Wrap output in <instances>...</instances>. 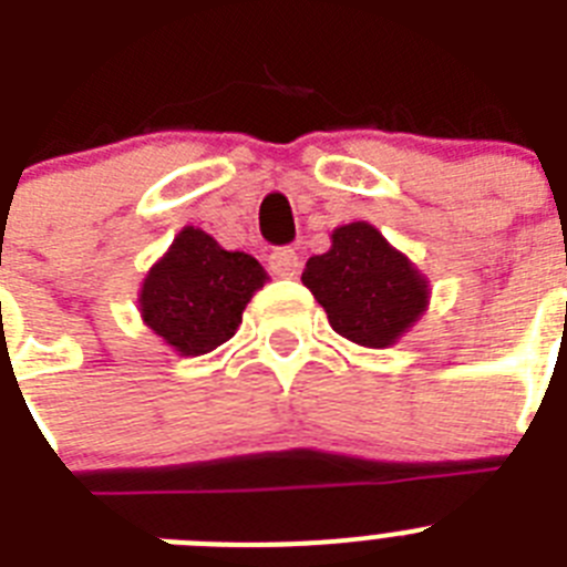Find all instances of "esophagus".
Returning a JSON list of instances; mask_svg holds the SVG:
<instances>
[{"label": "esophagus", "mask_w": 567, "mask_h": 567, "mask_svg": "<svg viewBox=\"0 0 567 567\" xmlns=\"http://www.w3.org/2000/svg\"><path fill=\"white\" fill-rule=\"evenodd\" d=\"M269 269L278 278H295L300 272V255L292 247H278L269 255Z\"/></svg>", "instance_id": "1"}]
</instances>
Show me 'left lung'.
<instances>
[{"instance_id": "left-lung-1", "label": "left lung", "mask_w": 567, "mask_h": 567, "mask_svg": "<svg viewBox=\"0 0 567 567\" xmlns=\"http://www.w3.org/2000/svg\"><path fill=\"white\" fill-rule=\"evenodd\" d=\"M338 334L369 349L398 343L429 307V280L372 224L332 233V249L312 255L300 275Z\"/></svg>"}]
</instances>
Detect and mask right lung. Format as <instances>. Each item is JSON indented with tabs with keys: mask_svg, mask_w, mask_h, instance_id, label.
<instances>
[{
	"mask_svg": "<svg viewBox=\"0 0 567 567\" xmlns=\"http://www.w3.org/2000/svg\"><path fill=\"white\" fill-rule=\"evenodd\" d=\"M267 272L247 252L227 249L204 229L184 227L144 278L138 309L150 329L184 358L227 343Z\"/></svg>",
	"mask_w": 567,
	"mask_h": 567,
	"instance_id": "right-lung-1",
	"label": "right lung"
}]
</instances>
